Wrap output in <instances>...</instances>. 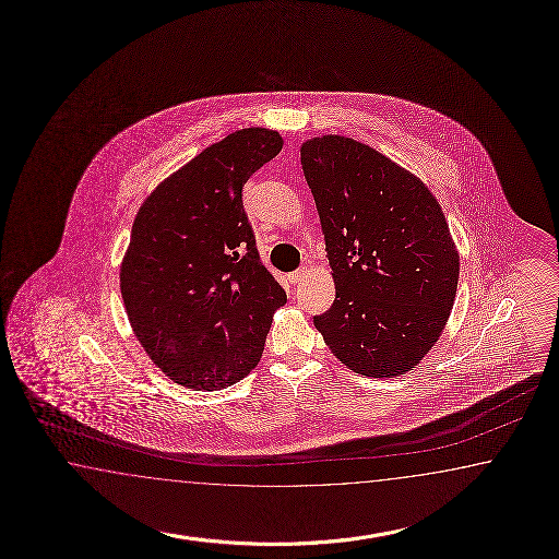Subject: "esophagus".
Listing matches in <instances>:
<instances>
[{
	"instance_id": "esophagus-1",
	"label": "esophagus",
	"mask_w": 559,
	"mask_h": 559,
	"mask_svg": "<svg viewBox=\"0 0 559 559\" xmlns=\"http://www.w3.org/2000/svg\"><path fill=\"white\" fill-rule=\"evenodd\" d=\"M307 276H309V271H307V269H300L297 273L288 274V281H290L293 285H300Z\"/></svg>"
}]
</instances>
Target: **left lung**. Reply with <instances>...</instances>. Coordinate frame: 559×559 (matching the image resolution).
Segmentation results:
<instances>
[{
    "mask_svg": "<svg viewBox=\"0 0 559 559\" xmlns=\"http://www.w3.org/2000/svg\"><path fill=\"white\" fill-rule=\"evenodd\" d=\"M300 164L335 281L317 331L353 372L413 371L457 295L460 252L441 204L421 178L353 138L305 140Z\"/></svg>",
    "mask_w": 559,
    "mask_h": 559,
    "instance_id": "1",
    "label": "left lung"
}]
</instances>
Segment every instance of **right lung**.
Masks as SVG:
<instances>
[{"instance_id": "add662e5", "label": "right lung", "mask_w": 559, "mask_h": 559, "mask_svg": "<svg viewBox=\"0 0 559 559\" xmlns=\"http://www.w3.org/2000/svg\"><path fill=\"white\" fill-rule=\"evenodd\" d=\"M281 150L276 130H236L164 178L138 209L120 293L138 343L178 385L221 391L245 379L285 307L242 209V187Z\"/></svg>"}]
</instances>
